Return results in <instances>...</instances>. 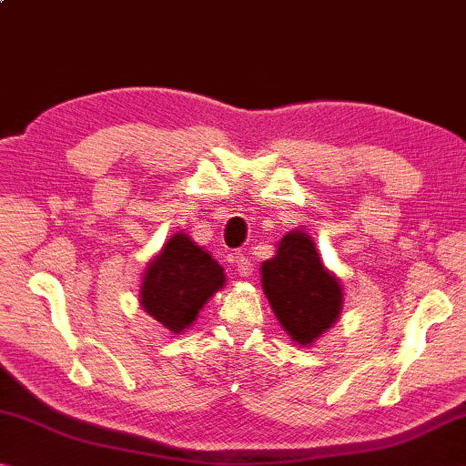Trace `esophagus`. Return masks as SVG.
<instances>
[{"instance_id":"1","label":"esophagus","mask_w":466,"mask_h":466,"mask_svg":"<svg viewBox=\"0 0 466 466\" xmlns=\"http://www.w3.org/2000/svg\"><path fill=\"white\" fill-rule=\"evenodd\" d=\"M233 262H235V268H238V273L241 277H252L254 273V264H252V258L248 254H235L233 256Z\"/></svg>"}]
</instances>
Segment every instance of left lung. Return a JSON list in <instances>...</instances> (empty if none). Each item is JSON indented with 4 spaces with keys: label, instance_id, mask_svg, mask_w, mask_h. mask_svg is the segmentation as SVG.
I'll return each instance as SVG.
<instances>
[{
    "label": "left lung",
    "instance_id": "obj_1",
    "mask_svg": "<svg viewBox=\"0 0 466 466\" xmlns=\"http://www.w3.org/2000/svg\"><path fill=\"white\" fill-rule=\"evenodd\" d=\"M262 288L279 323L293 341L308 346L339 317L341 285L320 262L314 241L291 231L277 256L262 262Z\"/></svg>",
    "mask_w": 466,
    "mask_h": 466
}]
</instances>
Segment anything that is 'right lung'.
I'll use <instances>...</instances> for the list:
<instances>
[{"label":"right lung","mask_w":466,"mask_h":466,"mask_svg":"<svg viewBox=\"0 0 466 466\" xmlns=\"http://www.w3.org/2000/svg\"><path fill=\"white\" fill-rule=\"evenodd\" d=\"M223 283V267L187 235L178 233L147 264L141 306L170 333H178L196 320L199 308Z\"/></svg>","instance_id":"right-lung-1"}]
</instances>
